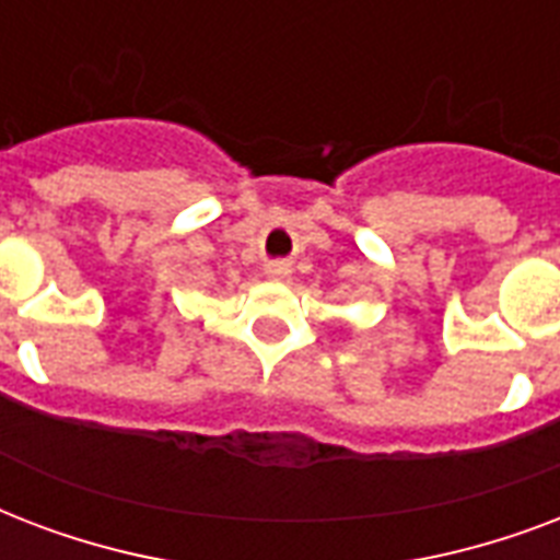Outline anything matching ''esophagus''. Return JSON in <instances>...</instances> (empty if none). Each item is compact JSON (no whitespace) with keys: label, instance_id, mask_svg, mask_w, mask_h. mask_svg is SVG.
I'll return each instance as SVG.
<instances>
[{"label":"esophagus","instance_id":"esophagus-1","mask_svg":"<svg viewBox=\"0 0 560 560\" xmlns=\"http://www.w3.org/2000/svg\"><path fill=\"white\" fill-rule=\"evenodd\" d=\"M266 275L271 277V280H289V275H292V266H289L285 259H275V262H268L266 266Z\"/></svg>","mask_w":560,"mask_h":560}]
</instances>
